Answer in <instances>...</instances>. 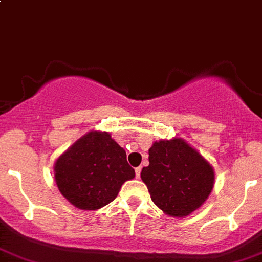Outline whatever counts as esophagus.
<instances>
[{
    "instance_id": "1",
    "label": "esophagus",
    "mask_w": 262,
    "mask_h": 262,
    "mask_svg": "<svg viewBox=\"0 0 262 262\" xmlns=\"http://www.w3.org/2000/svg\"><path fill=\"white\" fill-rule=\"evenodd\" d=\"M135 172H136V178H140V174H141V168H136L135 169Z\"/></svg>"
}]
</instances>
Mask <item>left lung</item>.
<instances>
[{"label": "left lung", "mask_w": 262, "mask_h": 262, "mask_svg": "<svg viewBox=\"0 0 262 262\" xmlns=\"http://www.w3.org/2000/svg\"><path fill=\"white\" fill-rule=\"evenodd\" d=\"M149 166L141 171L151 201L171 217H185L208 198L214 171L208 161L184 140L154 142Z\"/></svg>", "instance_id": "obj_1"}]
</instances>
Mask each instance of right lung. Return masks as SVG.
Segmentation results:
<instances>
[{"label":"right lung","mask_w":262,"mask_h":262,"mask_svg":"<svg viewBox=\"0 0 262 262\" xmlns=\"http://www.w3.org/2000/svg\"><path fill=\"white\" fill-rule=\"evenodd\" d=\"M55 180L64 198L79 209L111 203L121 185L135 177L126 152L107 132L91 131L56 160Z\"/></svg>","instance_id":"obj_1"}]
</instances>
